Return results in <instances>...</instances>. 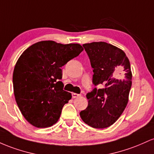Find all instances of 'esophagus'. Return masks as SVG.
Returning a JSON list of instances; mask_svg holds the SVG:
<instances>
[{"label": "esophagus", "instance_id": "1", "mask_svg": "<svg viewBox=\"0 0 154 154\" xmlns=\"http://www.w3.org/2000/svg\"><path fill=\"white\" fill-rule=\"evenodd\" d=\"M80 96H81L80 94H76V93H72V98H77V97H80Z\"/></svg>", "mask_w": 154, "mask_h": 154}]
</instances>
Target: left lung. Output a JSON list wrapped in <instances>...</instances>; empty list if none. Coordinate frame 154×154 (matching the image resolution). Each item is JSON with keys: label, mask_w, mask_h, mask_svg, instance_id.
I'll return each instance as SVG.
<instances>
[{"label": "left lung", "mask_w": 154, "mask_h": 154, "mask_svg": "<svg viewBox=\"0 0 154 154\" xmlns=\"http://www.w3.org/2000/svg\"><path fill=\"white\" fill-rule=\"evenodd\" d=\"M93 68L92 82L103 84L86 94L88 106L80 113L83 122L104 129L118 120L125 109L132 86L130 63L123 50L106 42L83 44Z\"/></svg>", "instance_id": "1"}]
</instances>
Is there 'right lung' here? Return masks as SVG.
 <instances>
[{
	"label": "right lung",
	"mask_w": 154,
	"mask_h": 154,
	"mask_svg": "<svg viewBox=\"0 0 154 154\" xmlns=\"http://www.w3.org/2000/svg\"><path fill=\"white\" fill-rule=\"evenodd\" d=\"M84 50L79 44L43 41L32 44L17 60L13 72L14 94L25 119L38 128L57 122L71 99L63 90L61 68Z\"/></svg>",
	"instance_id": "1"
}]
</instances>
